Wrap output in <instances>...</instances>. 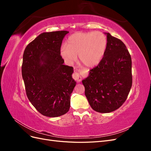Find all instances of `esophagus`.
<instances>
[{
	"mask_svg": "<svg viewBox=\"0 0 151 151\" xmlns=\"http://www.w3.org/2000/svg\"><path fill=\"white\" fill-rule=\"evenodd\" d=\"M72 77H73V79L77 82H80L82 80V77H81V74H79V72H77V71L74 72V73L72 75Z\"/></svg>",
	"mask_w": 151,
	"mask_h": 151,
	"instance_id": "34e87169",
	"label": "esophagus"
}]
</instances>
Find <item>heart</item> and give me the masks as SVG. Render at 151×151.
Segmentation results:
<instances>
[{
    "mask_svg": "<svg viewBox=\"0 0 151 151\" xmlns=\"http://www.w3.org/2000/svg\"><path fill=\"white\" fill-rule=\"evenodd\" d=\"M107 38L100 31L89 33H76L60 49L62 58L68 63H72L79 56V59L88 67H94L101 62L107 48Z\"/></svg>",
    "mask_w": 151,
    "mask_h": 151,
    "instance_id": "b5f03b06",
    "label": "heart"
}]
</instances>
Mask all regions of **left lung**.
<instances>
[{
	"instance_id": "obj_1",
	"label": "left lung",
	"mask_w": 151,
	"mask_h": 151,
	"mask_svg": "<svg viewBox=\"0 0 151 151\" xmlns=\"http://www.w3.org/2000/svg\"><path fill=\"white\" fill-rule=\"evenodd\" d=\"M107 48L101 62L82 81L91 107L110 113L124 103L132 84V59L122 41L105 33Z\"/></svg>"
}]
</instances>
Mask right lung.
<instances>
[{
  "instance_id": "add662e5",
  "label": "right lung",
  "mask_w": 151,
  "mask_h": 151,
  "mask_svg": "<svg viewBox=\"0 0 151 151\" xmlns=\"http://www.w3.org/2000/svg\"><path fill=\"white\" fill-rule=\"evenodd\" d=\"M69 32L43 33L26 47L22 76L26 95L42 114L57 117L69 110L70 95L76 85L73 67L63 65L60 55L62 40Z\"/></svg>"
}]
</instances>
